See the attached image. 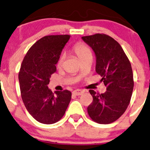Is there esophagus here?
<instances>
[{"mask_svg": "<svg viewBox=\"0 0 150 150\" xmlns=\"http://www.w3.org/2000/svg\"><path fill=\"white\" fill-rule=\"evenodd\" d=\"M73 93L75 96H80V95H82L84 93V91L82 90H80V89H77V90L74 91Z\"/></svg>", "mask_w": 150, "mask_h": 150, "instance_id": "obj_1", "label": "esophagus"}]
</instances>
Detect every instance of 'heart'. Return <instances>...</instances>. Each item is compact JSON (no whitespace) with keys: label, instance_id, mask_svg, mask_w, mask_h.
I'll return each mask as SVG.
<instances>
[{"label":"heart","instance_id":"1","mask_svg":"<svg viewBox=\"0 0 150 150\" xmlns=\"http://www.w3.org/2000/svg\"><path fill=\"white\" fill-rule=\"evenodd\" d=\"M72 50L73 52L75 53L76 55L78 57L79 59L83 60L85 58L88 57L92 56V52L91 50L89 47L87 45L86 43L83 42H77L74 44L73 46V48H72ZM65 54L64 53H62L61 55L59 57L57 62L56 66L58 69H60L63 66L64 60H65Z\"/></svg>","mask_w":150,"mask_h":150}]
</instances>
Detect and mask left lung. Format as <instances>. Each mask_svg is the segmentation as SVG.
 Masks as SVG:
<instances>
[{"label":"left lung","mask_w":150,"mask_h":150,"mask_svg":"<svg viewBox=\"0 0 150 150\" xmlns=\"http://www.w3.org/2000/svg\"><path fill=\"white\" fill-rule=\"evenodd\" d=\"M95 52L96 70L102 78L107 91L100 94L89 90L93 102L87 107L92 120L110 124L120 117L129 105L134 88L132 66L119 43L105 34L82 37Z\"/></svg>","instance_id":"left-lung-1"}]
</instances>
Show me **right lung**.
<instances>
[{
  "label": "right lung",
  "mask_w": 150,
  "mask_h": 150,
  "mask_svg": "<svg viewBox=\"0 0 150 150\" xmlns=\"http://www.w3.org/2000/svg\"><path fill=\"white\" fill-rule=\"evenodd\" d=\"M70 35H48L38 40L26 53L18 73L25 107L38 122L50 125L64 116L71 100L68 90L52 93L48 87L56 64Z\"/></svg>",
  "instance_id": "right-lung-1"
}]
</instances>
